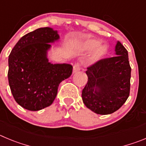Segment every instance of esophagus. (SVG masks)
Here are the masks:
<instances>
[{"mask_svg":"<svg viewBox=\"0 0 146 146\" xmlns=\"http://www.w3.org/2000/svg\"><path fill=\"white\" fill-rule=\"evenodd\" d=\"M81 69V65L79 63H76L74 64V66H73V73H76V72H79Z\"/></svg>","mask_w":146,"mask_h":146,"instance_id":"esophagus-1","label":"esophagus"}]
</instances>
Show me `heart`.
Here are the masks:
<instances>
[{"label": "heart", "instance_id": "b5f03b06", "mask_svg": "<svg viewBox=\"0 0 146 146\" xmlns=\"http://www.w3.org/2000/svg\"><path fill=\"white\" fill-rule=\"evenodd\" d=\"M100 44V41L94 39H88L83 42L82 43V47L85 50H90L94 49L96 47ZM106 46L105 45H100L96 49L94 53V57L95 58H99V57L102 56L103 55L106 53Z\"/></svg>", "mask_w": 146, "mask_h": 146}]
</instances>
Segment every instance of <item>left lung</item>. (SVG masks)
Wrapping results in <instances>:
<instances>
[{"label": "left lung", "instance_id": "left-lung-1", "mask_svg": "<svg viewBox=\"0 0 146 146\" xmlns=\"http://www.w3.org/2000/svg\"><path fill=\"white\" fill-rule=\"evenodd\" d=\"M116 55L88 67V82L82 90L83 103L98 114L113 113L126 102L130 90L131 67L128 52L120 42Z\"/></svg>", "mask_w": 146, "mask_h": 146}]
</instances>
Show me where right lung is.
<instances>
[{
  "instance_id": "obj_1",
  "label": "right lung",
  "mask_w": 146,
  "mask_h": 146,
  "mask_svg": "<svg viewBox=\"0 0 146 146\" xmlns=\"http://www.w3.org/2000/svg\"><path fill=\"white\" fill-rule=\"evenodd\" d=\"M57 31L42 27L24 35L9 56V86L16 102L24 109L39 111L52 104L58 88L72 73L70 64H53L47 58Z\"/></svg>"
}]
</instances>
